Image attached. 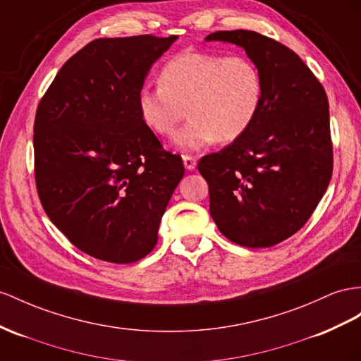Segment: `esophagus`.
<instances>
[{
	"label": "esophagus",
	"instance_id": "esophagus-1",
	"mask_svg": "<svg viewBox=\"0 0 361 361\" xmlns=\"http://www.w3.org/2000/svg\"><path fill=\"white\" fill-rule=\"evenodd\" d=\"M183 163H184V168L188 171H193L197 168V159L192 155H183Z\"/></svg>",
	"mask_w": 361,
	"mask_h": 361
}]
</instances>
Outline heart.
I'll return each mask as SVG.
<instances>
[{
  "mask_svg": "<svg viewBox=\"0 0 361 361\" xmlns=\"http://www.w3.org/2000/svg\"><path fill=\"white\" fill-rule=\"evenodd\" d=\"M159 84L138 91V113L152 133L171 135L188 109L189 122L173 138L183 152L238 140L253 125L264 97L259 68L238 54L180 53L164 63Z\"/></svg>",
  "mask_w": 361,
  "mask_h": 361,
  "instance_id": "b5f03b06",
  "label": "heart"
}]
</instances>
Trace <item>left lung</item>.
<instances>
[{
    "mask_svg": "<svg viewBox=\"0 0 361 361\" xmlns=\"http://www.w3.org/2000/svg\"><path fill=\"white\" fill-rule=\"evenodd\" d=\"M204 41L244 49L264 80L250 129L198 163L209 184L210 215L235 244L276 245L303 227L331 180L326 92L298 54L264 35L215 32Z\"/></svg>",
    "mask_w": 361,
    "mask_h": 361,
    "instance_id": "8db88e82",
    "label": "left lung"
}]
</instances>
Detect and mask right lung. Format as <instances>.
<instances>
[{"label":"right lung","mask_w":361,"mask_h":361,"mask_svg":"<svg viewBox=\"0 0 361 361\" xmlns=\"http://www.w3.org/2000/svg\"><path fill=\"white\" fill-rule=\"evenodd\" d=\"M178 39H96L71 56L39 102L35 177L45 214L79 250L131 264L149 253L180 155L163 151L137 108L151 67Z\"/></svg>","instance_id":"right-lung-1"}]
</instances>
